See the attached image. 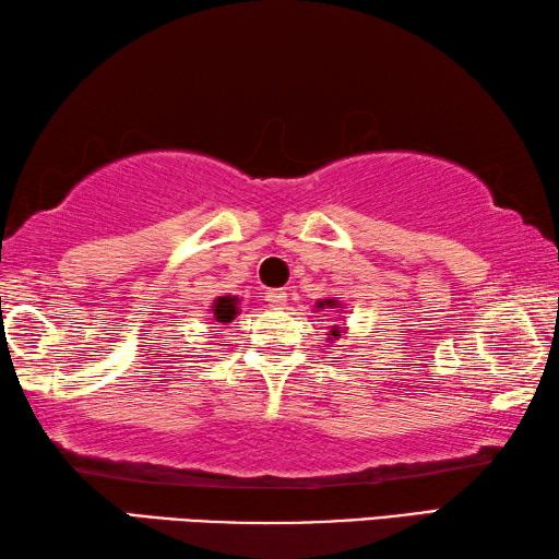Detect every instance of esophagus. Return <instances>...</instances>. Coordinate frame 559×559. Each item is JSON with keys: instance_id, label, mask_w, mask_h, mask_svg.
<instances>
[{"instance_id": "obj_1", "label": "esophagus", "mask_w": 559, "mask_h": 559, "mask_svg": "<svg viewBox=\"0 0 559 559\" xmlns=\"http://www.w3.org/2000/svg\"><path fill=\"white\" fill-rule=\"evenodd\" d=\"M286 290H269L266 293V300H269V306L271 308H276V310H281L283 306H286Z\"/></svg>"}]
</instances>
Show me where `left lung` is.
I'll return each instance as SVG.
<instances>
[{"label": "left lung", "mask_w": 559, "mask_h": 559, "mask_svg": "<svg viewBox=\"0 0 559 559\" xmlns=\"http://www.w3.org/2000/svg\"><path fill=\"white\" fill-rule=\"evenodd\" d=\"M318 308H340V302L334 298H328V300H318ZM332 340H340V330L332 328Z\"/></svg>", "instance_id": "1"}]
</instances>
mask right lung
<instances>
[{
	"label": "right lung",
	"mask_w": 559,
	"mask_h": 559,
	"mask_svg": "<svg viewBox=\"0 0 559 559\" xmlns=\"http://www.w3.org/2000/svg\"><path fill=\"white\" fill-rule=\"evenodd\" d=\"M212 312H215L217 322H231L239 314V298L237 296H219L212 302Z\"/></svg>",
	"instance_id": "add662e5"
}]
</instances>
